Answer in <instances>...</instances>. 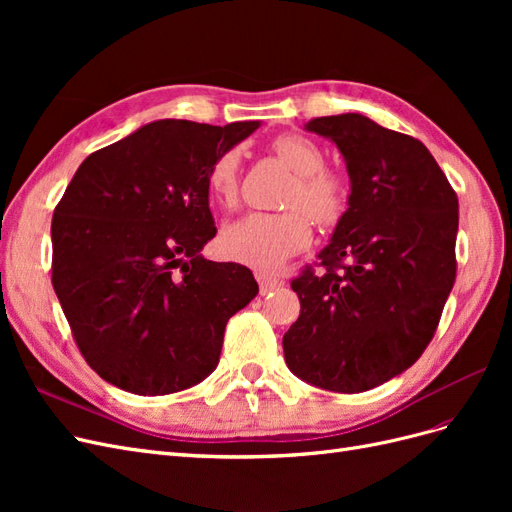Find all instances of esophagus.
<instances>
[{"label": "esophagus", "mask_w": 512, "mask_h": 512, "mask_svg": "<svg viewBox=\"0 0 512 512\" xmlns=\"http://www.w3.org/2000/svg\"><path fill=\"white\" fill-rule=\"evenodd\" d=\"M256 280H258V286H260V292H262V294H267V292H271V290H277V288L284 286V282L280 280V277L269 275V273H265V271H258V273H256Z\"/></svg>", "instance_id": "1"}]
</instances>
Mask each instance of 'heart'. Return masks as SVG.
Returning <instances> with one entry per match:
<instances>
[{
  "mask_svg": "<svg viewBox=\"0 0 512 512\" xmlns=\"http://www.w3.org/2000/svg\"><path fill=\"white\" fill-rule=\"evenodd\" d=\"M275 156L294 181L284 198V213H250L222 232L224 252L247 267L271 271L312 243V219L320 228L344 220L350 207V183L342 170L324 166L320 145L303 134H280L273 141ZM239 149H228L207 170V188L215 203L230 209L239 196ZM310 218L307 219L306 215Z\"/></svg>",
  "mask_w": 512,
  "mask_h": 512,
  "instance_id": "1",
  "label": "heart"
}]
</instances>
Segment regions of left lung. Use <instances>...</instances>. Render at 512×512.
Segmentation results:
<instances>
[{
	"instance_id": "8db88e82",
	"label": "left lung",
	"mask_w": 512,
	"mask_h": 512,
	"mask_svg": "<svg viewBox=\"0 0 512 512\" xmlns=\"http://www.w3.org/2000/svg\"><path fill=\"white\" fill-rule=\"evenodd\" d=\"M352 181L350 207L320 252L290 282L301 314L284 335L294 376L361 393L418 361L436 335L457 275L459 203L416 138L346 113L318 117Z\"/></svg>"
}]
</instances>
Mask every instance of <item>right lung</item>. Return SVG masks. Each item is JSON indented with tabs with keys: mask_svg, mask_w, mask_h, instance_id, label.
<instances>
[{
	"mask_svg": "<svg viewBox=\"0 0 512 512\" xmlns=\"http://www.w3.org/2000/svg\"><path fill=\"white\" fill-rule=\"evenodd\" d=\"M258 126L153 121L76 170L53 213L51 282L106 382L168 395L218 367L226 322L258 284L247 267L198 254L218 232L207 170Z\"/></svg>",
	"mask_w": 512,
	"mask_h": 512,
	"instance_id": "1",
	"label": "right lung"
}]
</instances>
